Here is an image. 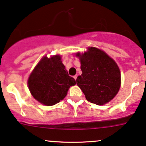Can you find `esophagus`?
Returning <instances> with one entry per match:
<instances>
[{"label":"esophagus","instance_id":"1","mask_svg":"<svg viewBox=\"0 0 146 146\" xmlns=\"http://www.w3.org/2000/svg\"><path fill=\"white\" fill-rule=\"evenodd\" d=\"M77 76H78L77 74H76L75 76H74V78L75 80H76V79H77Z\"/></svg>","mask_w":146,"mask_h":146}]
</instances>
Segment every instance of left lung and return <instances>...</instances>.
<instances>
[{
  "mask_svg": "<svg viewBox=\"0 0 146 146\" xmlns=\"http://www.w3.org/2000/svg\"><path fill=\"white\" fill-rule=\"evenodd\" d=\"M82 74L76 84L90 102L104 105L111 101L120 90L121 74L115 61L100 48L89 46L84 53L77 52Z\"/></svg>",
  "mask_w": 146,
  "mask_h": 146,
  "instance_id": "1",
  "label": "left lung"
}]
</instances>
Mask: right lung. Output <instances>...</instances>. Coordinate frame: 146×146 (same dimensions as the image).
I'll return each instance as SVG.
<instances>
[{"label": "right lung", "instance_id": "add662e5", "mask_svg": "<svg viewBox=\"0 0 146 146\" xmlns=\"http://www.w3.org/2000/svg\"><path fill=\"white\" fill-rule=\"evenodd\" d=\"M60 55L43 56L30 74L28 87L32 96L42 104L53 106L66 97L76 84L62 64Z\"/></svg>", "mask_w": 146, "mask_h": 146}]
</instances>
